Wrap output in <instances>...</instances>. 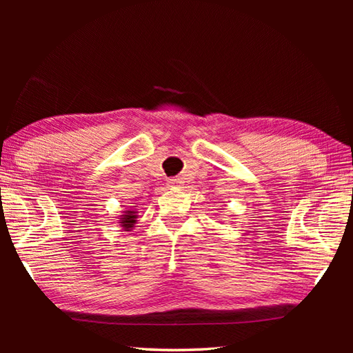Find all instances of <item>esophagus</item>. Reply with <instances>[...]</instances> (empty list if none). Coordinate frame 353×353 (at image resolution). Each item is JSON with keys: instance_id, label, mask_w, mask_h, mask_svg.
<instances>
[{"instance_id": "34e87169", "label": "esophagus", "mask_w": 353, "mask_h": 353, "mask_svg": "<svg viewBox=\"0 0 353 353\" xmlns=\"http://www.w3.org/2000/svg\"><path fill=\"white\" fill-rule=\"evenodd\" d=\"M181 181H179V179H170V181L167 182V186L170 190H174V188H179V186H181Z\"/></svg>"}]
</instances>
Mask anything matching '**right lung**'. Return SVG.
<instances>
[{
    "label": "right lung",
    "instance_id": "obj_1",
    "mask_svg": "<svg viewBox=\"0 0 353 353\" xmlns=\"http://www.w3.org/2000/svg\"><path fill=\"white\" fill-rule=\"evenodd\" d=\"M137 221H138V212L134 211L133 208L123 211L118 220L119 226L123 228V230H132L134 228V224H137Z\"/></svg>",
    "mask_w": 353,
    "mask_h": 353
}]
</instances>
